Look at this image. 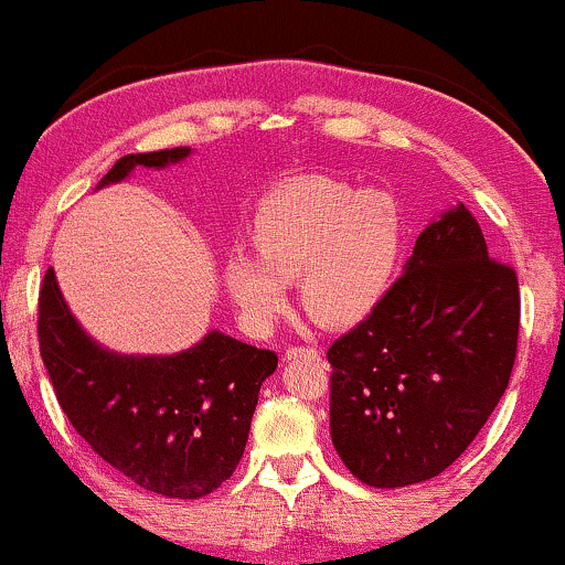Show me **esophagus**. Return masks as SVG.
<instances>
[{
	"label": "esophagus",
	"instance_id": "obj_1",
	"mask_svg": "<svg viewBox=\"0 0 565 565\" xmlns=\"http://www.w3.org/2000/svg\"><path fill=\"white\" fill-rule=\"evenodd\" d=\"M302 356H318V349H310V347H289L287 352H284V360L291 362V360H302Z\"/></svg>",
	"mask_w": 565,
	"mask_h": 565
}]
</instances>
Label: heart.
<instances>
[{
    "instance_id": "b5f03b06",
    "label": "heart",
    "mask_w": 565,
    "mask_h": 565,
    "mask_svg": "<svg viewBox=\"0 0 565 565\" xmlns=\"http://www.w3.org/2000/svg\"><path fill=\"white\" fill-rule=\"evenodd\" d=\"M404 239L406 218L391 192L305 177L260 200L253 216L258 258L230 255L224 287L255 333H268L287 312L295 278L320 323L352 328L388 297Z\"/></svg>"
}]
</instances>
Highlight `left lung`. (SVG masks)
Listing matches in <instances>:
<instances>
[{"instance_id": "8db88e82", "label": "left lung", "mask_w": 565, "mask_h": 565, "mask_svg": "<svg viewBox=\"0 0 565 565\" xmlns=\"http://www.w3.org/2000/svg\"><path fill=\"white\" fill-rule=\"evenodd\" d=\"M519 281L463 203L433 218L373 316L328 349L331 440L370 488L438 477L509 385Z\"/></svg>"}]
</instances>
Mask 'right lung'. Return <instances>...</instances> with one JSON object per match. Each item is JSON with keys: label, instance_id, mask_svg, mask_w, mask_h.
Returning a JSON list of instances; mask_svg holds the SVG:
<instances>
[{"label": "right lung", "instance_id": "1", "mask_svg": "<svg viewBox=\"0 0 565 565\" xmlns=\"http://www.w3.org/2000/svg\"><path fill=\"white\" fill-rule=\"evenodd\" d=\"M190 148L122 156L96 190L125 182L135 167L167 169ZM41 360L56 402L81 438L163 498L209 495L245 454L260 385L278 356L221 331L177 354H119L98 344L64 302L54 268L39 295Z\"/></svg>", "mask_w": 565, "mask_h": 565}]
</instances>
